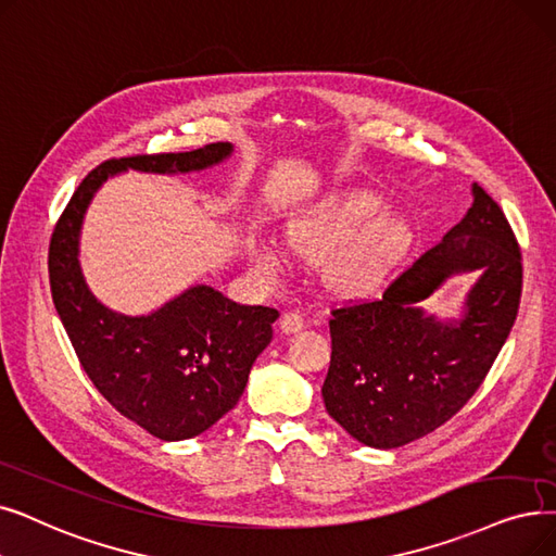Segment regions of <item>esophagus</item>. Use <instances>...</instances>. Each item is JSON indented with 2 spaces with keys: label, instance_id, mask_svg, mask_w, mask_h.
<instances>
[{
  "label": "esophagus",
  "instance_id": "34e87169",
  "mask_svg": "<svg viewBox=\"0 0 556 556\" xmlns=\"http://www.w3.org/2000/svg\"><path fill=\"white\" fill-rule=\"evenodd\" d=\"M304 327V318L300 316V313L291 311V313H283L281 316V331L283 333H295Z\"/></svg>",
  "mask_w": 556,
  "mask_h": 556
}]
</instances>
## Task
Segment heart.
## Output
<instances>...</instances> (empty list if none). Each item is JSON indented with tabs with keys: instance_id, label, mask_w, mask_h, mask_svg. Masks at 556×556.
Wrapping results in <instances>:
<instances>
[{
	"instance_id": "heart-1",
	"label": "heart",
	"mask_w": 556,
	"mask_h": 556,
	"mask_svg": "<svg viewBox=\"0 0 556 556\" xmlns=\"http://www.w3.org/2000/svg\"><path fill=\"white\" fill-rule=\"evenodd\" d=\"M386 206L375 195H352L306 213L286 227V245L308 261L331 258L325 279L341 293H358L372 286L408 250L414 231L400 215H383ZM254 277L279 283L288 268L286 252L254 240L248 248Z\"/></svg>"
}]
</instances>
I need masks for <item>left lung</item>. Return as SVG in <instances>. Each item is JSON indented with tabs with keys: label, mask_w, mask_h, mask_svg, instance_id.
<instances>
[{
	"label": "left lung",
	"mask_w": 556,
	"mask_h": 556,
	"mask_svg": "<svg viewBox=\"0 0 556 556\" xmlns=\"http://www.w3.org/2000/svg\"><path fill=\"white\" fill-rule=\"evenodd\" d=\"M480 270L458 321L417 304L452 275ZM522 263L509 220L472 184V206L370 302L331 311L327 414L358 443L391 450L445 425L486 379L520 304Z\"/></svg>",
	"instance_id": "left-lung-1"
}]
</instances>
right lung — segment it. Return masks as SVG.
Wrapping results in <instances>:
<instances>
[{
  "label": "right lung",
  "instance_id": "add662e5",
  "mask_svg": "<svg viewBox=\"0 0 556 556\" xmlns=\"http://www.w3.org/2000/svg\"><path fill=\"white\" fill-rule=\"evenodd\" d=\"M231 152V142H211L181 154L111 159L79 184L52 233V298L86 375L111 406L161 441L198 437L231 412L256 356L273 341L279 311L236 304L204 283L150 316L111 311L84 279L81 223L94 192L117 173H198Z\"/></svg>",
  "mask_w": 556,
  "mask_h": 556
}]
</instances>
